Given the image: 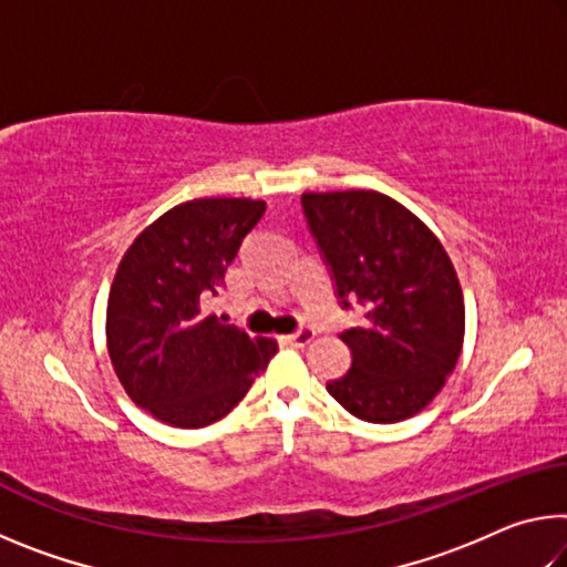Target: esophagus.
Segmentation results:
<instances>
[{
    "label": "esophagus",
    "mask_w": 567,
    "mask_h": 567,
    "mask_svg": "<svg viewBox=\"0 0 567 567\" xmlns=\"http://www.w3.org/2000/svg\"><path fill=\"white\" fill-rule=\"evenodd\" d=\"M312 340H315V330L312 328H302V330H297V332L287 334V338H285V342L295 344V348H307V344H310Z\"/></svg>",
    "instance_id": "esophagus-1"
}]
</instances>
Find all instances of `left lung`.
I'll return each mask as SVG.
<instances>
[{"label": "left lung", "instance_id": "obj_1", "mask_svg": "<svg viewBox=\"0 0 567 567\" xmlns=\"http://www.w3.org/2000/svg\"><path fill=\"white\" fill-rule=\"evenodd\" d=\"M302 207L342 305H368L362 328L340 334L352 368L328 392L364 422L417 415L463 352L465 300L453 260L433 229L382 192H305Z\"/></svg>", "mask_w": 567, "mask_h": 567}]
</instances>
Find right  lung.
I'll use <instances>...</instances> for the list:
<instances>
[{
  "label": "right lung",
  "mask_w": 567,
  "mask_h": 567,
  "mask_svg": "<svg viewBox=\"0 0 567 567\" xmlns=\"http://www.w3.org/2000/svg\"><path fill=\"white\" fill-rule=\"evenodd\" d=\"M262 215V199H189L122 255L107 300V352L130 400L165 425L197 430L223 420L277 354V340L205 315Z\"/></svg>",
  "instance_id": "obj_1"
}]
</instances>
